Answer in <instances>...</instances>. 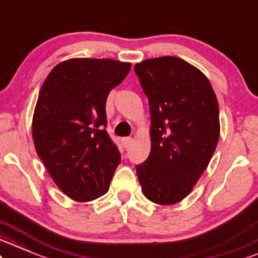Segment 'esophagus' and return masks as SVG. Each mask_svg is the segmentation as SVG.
Here are the masks:
<instances>
[{
	"mask_svg": "<svg viewBox=\"0 0 258 258\" xmlns=\"http://www.w3.org/2000/svg\"><path fill=\"white\" fill-rule=\"evenodd\" d=\"M132 142H133V139L132 138H123L122 139V144H123V146L125 147V148H128L130 145H132Z\"/></svg>",
	"mask_w": 258,
	"mask_h": 258,
	"instance_id": "obj_1",
	"label": "esophagus"
}]
</instances>
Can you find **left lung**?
I'll list each match as a JSON object with an SVG mask.
<instances>
[{
  "label": "left lung",
  "instance_id": "obj_1",
  "mask_svg": "<svg viewBox=\"0 0 258 258\" xmlns=\"http://www.w3.org/2000/svg\"><path fill=\"white\" fill-rule=\"evenodd\" d=\"M151 112V152L136 165L145 197L160 205L186 198L202 176L220 138V112L210 82L176 56L136 63Z\"/></svg>",
  "mask_w": 258,
  "mask_h": 258
}]
</instances>
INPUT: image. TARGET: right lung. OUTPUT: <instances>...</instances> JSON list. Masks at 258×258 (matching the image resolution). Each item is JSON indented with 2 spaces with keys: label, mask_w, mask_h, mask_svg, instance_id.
Listing matches in <instances>:
<instances>
[{
  "label": "right lung",
  "mask_w": 258,
  "mask_h": 258,
  "mask_svg": "<svg viewBox=\"0 0 258 258\" xmlns=\"http://www.w3.org/2000/svg\"><path fill=\"white\" fill-rule=\"evenodd\" d=\"M130 68L112 59H70L51 70L41 88L33 142L54 182L74 201L105 195L120 163L106 132V100Z\"/></svg>",
  "instance_id": "add662e5"
}]
</instances>
